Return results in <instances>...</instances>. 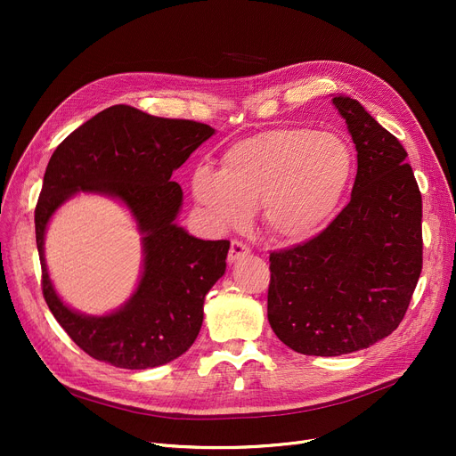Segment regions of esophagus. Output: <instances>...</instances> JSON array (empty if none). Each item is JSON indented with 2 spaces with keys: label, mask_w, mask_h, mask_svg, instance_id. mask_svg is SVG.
I'll use <instances>...</instances> for the list:
<instances>
[{
  "label": "esophagus",
  "mask_w": 456,
  "mask_h": 456,
  "mask_svg": "<svg viewBox=\"0 0 456 456\" xmlns=\"http://www.w3.org/2000/svg\"><path fill=\"white\" fill-rule=\"evenodd\" d=\"M249 253H251V249H249L244 242H240V240H232V242H231V249H229L227 258H229V262H236V260H240V258L248 256Z\"/></svg>",
  "instance_id": "34e87169"
}]
</instances>
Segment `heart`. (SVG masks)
Masks as SVG:
<instances>
[{
	"label": "heart",
	"mask_w": 456,
	"mask_h": 456,
	"mask_svg": "<svg viewBox=\"0 0 456 456\" xmlns=\"http://www.w3.org/2000/svg\"><path fill=\"white\" fill-rule=\"evenodd\" d=\"M354 172V155L337 133L281 127L236 142L220 172L198 167L191 191L222 227H240L260 207L273 240L318 234L337 212Z\"/></svg>",
	"instance_id": "1"
}]
</instances>
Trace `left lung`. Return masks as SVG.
Instances as JSON below:
<instances>
[{
	"instance_id": "obj_1",
	"label": "left lung",
	"mask_w": 456,
	"mask_h": 456,
	"mask_svg": "<svg viewBox=\"0 0 456 456\" xmlns=\"http://www.w3.org/2000/svg\"><path fill=\"white\" fill-rule=\"evenodd\" d=\"M332 103L356 148L351 201L318 236L270 253V325L282 344L314 356L387 338L423 266L421 194L404 148L356 100Z\"/></svg>"
}]
</instances>
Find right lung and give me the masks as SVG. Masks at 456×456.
<instances>
[{
  "mask_svg": "<svg viewBox=\"0 0 456 456\" xmlns=\"http://www.w3.org/2000/svg\"><path fill=\"white\" fill-rule=\"evenodd\" d=\"M212 134L207 124L114 105L68 134L52 155L35 208L42 294L68 337L95 361L126 370L157 368L198 338L205 296L225 273L229 240H200L175 224L183 190L172 174ZM77 191L118 197L144 234L137 290L107 317L66 307L45 268L46 222Z\"/></svg>",
  "mask_w": 456,
  "mask_h": 456,
  "instance_id": "add662e5",
  "label": "right lung"
}]
</instances>
